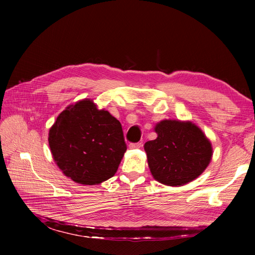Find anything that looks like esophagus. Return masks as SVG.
I'll list each match as a JSON object with an SVG mask.
<instances>
[{"label": "esophagus", "mask_w": 255, "mask_h": 255, "mask_svg": "<svg viewBox=\"0 0 255 255\" xmlns=\"http://www.w3.org/2000/svg\"><path fill=\"white\" fill-rule=\"evenodd\" d=\"M129 149H139L141 146V142H135V143H129Z\"/></svg>", "instance_id": "1"}]
</instances>
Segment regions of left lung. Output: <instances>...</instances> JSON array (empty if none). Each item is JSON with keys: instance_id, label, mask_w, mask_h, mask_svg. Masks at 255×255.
<instances>
[{"instance_id": "1", "label": "left lung", "mask_w": 255, "mask_h": 255, "mask_svg": "<svg viewBox=\"0 0 255 255\" xmlns=\"http://www.w3.org/2000/svg\"><path fill=\"white\" fill-rule=\"evenodd\" d=\"M157 138L144 143L154 179L168 186H182L201 174L210 164V140L190 121L163 120L154 128Z\"/></svg>"}]
</instances>
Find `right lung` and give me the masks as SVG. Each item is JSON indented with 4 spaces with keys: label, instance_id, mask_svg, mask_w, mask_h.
Wrapping results in <instances>:
<instances>
[{
    "label": "right lung",
    "instance_id": "right-lung-1",
    "mask_svg": "<svg viewBox=\"0 0 255 255\" xmlns=\"http://www.w3.org/2000/svg\"><path fill=\"white\" fill-rule=\"evenodd\" d=\"M49 145L63 173L83 185L111 179L127 151L121 123L89 99L59 114L50 128Z\"/></svg>",
    "mask_w": 255,
    "mask_h": 255
}]
</instances>
